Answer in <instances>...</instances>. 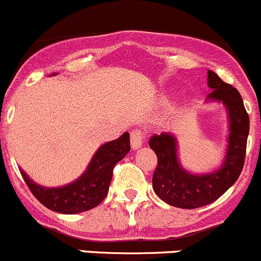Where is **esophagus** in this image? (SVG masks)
Instances as JSON below:
<instances>
[{"mask_svg": "<svg viewBox=\"0 0 261 261\" xmlns=\"http://www.w3.org/2000/svg\"><path fill=\"white\" fill-rule=\"evenodd\" d=\"M144 138H146V136H144L143 130L139 129V128L132 129L130 130V146H132V148H133V149L139 148V147L143 144Z\"/></svg>", "mask_w": 261, "mask_h": 261, "instance_id": "1", "label": "esophagus"}]
</instances>
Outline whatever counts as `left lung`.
<instances>
[{
  "instance_id": "1",
  "label": "left lung",
  "mask_w": 261,
  "mask_h": 261,
  "mask_svg": "<svg viewBox=\"0 0 261 261\" xmlns=\"http://www.w3.org/2000/svg\"><path fill=\"white\" fill-rule=\"evenodd\" d=\"M208 86L212 89L208 99L222 101L228 110V148L221 169L200 176L189 174L177 161L176 139L171 134H154L149 138V147L157 156L153 190L172 207L194 210L211 204L236 182L244 167L250 119L241 95L213 71H208Z\"/></svg>"
}]
</instances>
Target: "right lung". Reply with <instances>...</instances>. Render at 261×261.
I'll return each instance as SVG.
<instances>
[{
  "label": "right lung",
  "mask_w": 261,
  "mask_h": 261,
  "mask_svg": "<svg viewBox=\"0 0 261 261\" xmlns=\"http://www.w3.org/2000/svg\"><path fill=\"white\" fill-rule=\"evenodd\" d=\"M129 133L102 144L80 179L62 188H43L20 170L24 181L35 198L48 210L64 215L86 212L97 207L109 192L114 166L129 152Z\"/></svg>",
  "instance_id": "right-lung-1"
}]
</instances>
